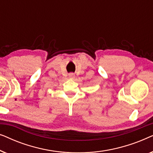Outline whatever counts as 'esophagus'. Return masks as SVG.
Returning a JSON list of instances; mask_svg holds the SVG:
<instances>
[{
    "label": "esophagus",
    "mask_w": 153,
    "mask_h": 153,
    "mask_svg": "<svg viewBox=\"0 0 153 153\" xmlns=\"http://www.w3.org/2000/svg\"><path fill=\"white\" fill-rule=\"evenodd\" d=\"M69 78L71 79H74L75 78V75L74 73H70L69 74Z\"/></svg>",
    "instance_id": "obj_1"
}]
</instances>
